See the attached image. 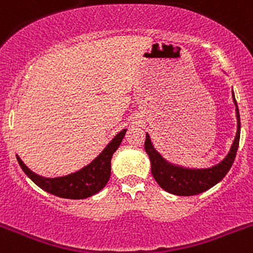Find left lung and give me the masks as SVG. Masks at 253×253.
Wrapping results in <instances>:
<instances>
[{"label":"left lung","instance_id":"obj_1","mask_svg":"<svg viewBox=\"0 0 253 253\" xmlns=\"http://www.w3.org/2000/svg\"><path fill=\"white\" fill-rule=\"evenodd\" d=\"M232 97H233V102L236 105V137H234L231 149H229L227 156L214 166L208 167V169H189V167H182L180 165L169 162V161L163 157L157 149L154 148L149 134H146L144 148H146L149 161H151L152 175H153L154 180L157 181V184L165 191L178 196L198 195V194L204 193L210 187H213L214 185L220 182L223 177L228 173V171L231 169L234 158H236L241 135L240 110H238V106H237L233 91H232Z\"/></svg>","mask_w":253,"mask_h":253}]
</instances>
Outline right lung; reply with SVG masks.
I'll return each instance as SVG.
<instances>
[{
    "label": "right lung",
    "instance_id": "right-lung-1",
    "mask_svg": "<svg viewBox=\"0 0 253 253\" xmlns=\"http://www.w3.org/2000/svg\"><path fill=\"white\" fill-rule=\"evenodd\" d=\"M125 133H126V129L119 131L95 160L91 161L87 166L82 167L81 169L66 176L44 177V176L38 175L31 171L16 154L17 162L26 176L46 193L53 194L59 198L75 199V200L90 198L104 189L110 178L111 158H113L114 152L119 148Z\"/></svg>",
    "mask_w": 253,
    "mask_h": 253
}]
</instances>
